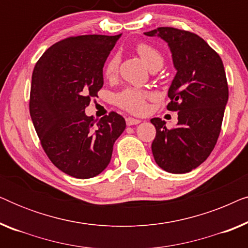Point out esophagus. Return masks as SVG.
<instances>
[{"label": "esophagus", "mask_w": 248, "mask_h": 248, "mask_svg": "<svg viewBox=\"0 0 248 248\" xmlns=\"http://www.w3.org/2000/svg\"><path fill=\"white\" fill-rule=\"evenodd\" d=\"M125 121H126V125L127 126H131V125H135V124H139L140 123V120H137V118H133V117H126L125 118Z\"/></svg>", "instance_id": "esophagus-1"}]
</instances>
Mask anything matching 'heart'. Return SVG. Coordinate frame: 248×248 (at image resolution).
Returning <instances> with one entry per match:
<instances>
[{
    "label": "heart",
    "instance_id": "b5f03b06",
    "mask_svg": "<svg viewBox=\"0 0 248 248\" xmlns=\"http://www.w3.org/2000/svg\"><path fill=\"white\" fill-rule=\"evenodd\" d=\"M135 52L139 54L142 61L147 64L149 69H159L164 63V56L159 49L151 44L141 42L135 45ZM120 57L111 56L107 61L104 67V74L107 79H114L118 73ZM154 98V94L148 90L138 89V88H126L116 96V104L123 109L133 114H142L147 110V101Z\"/></svg>",
    "mask_w": 248,
    "mask_h": 248
}]
</instances>
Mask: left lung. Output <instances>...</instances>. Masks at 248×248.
Wrapping results in <instances>:
<instances>
[{
  "mask_svg": "<svg viewBox=\"0 0 248 248\" xmlns=\"http://www.w3.org/2000/svg\"><path fill=\"white\" fill-rule=\"evenodd\" d=\"M168 43L177 73L168 90L167 109L178 111L177 126L155 117L152 154L160 168L184 174L206 160L218 141L228 101V82L219 54L187 30L159 27L144 32Z\"/></svg>",
  "mask_w": 248,
  "mask_h": 248,
  "instance_id": "1",
  "label": "left lung"
}]
</instances>
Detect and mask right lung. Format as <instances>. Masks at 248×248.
Masks as SVG:
<instances>
[{"instance_id":"obj_1","label":"right lung","mask_w":248,"mask_h":248,"mask_svg":"<svg viewBox=\"0 0 248 248\" xmlns=\"http://www.w3.org/2000/svg\"><path fill=\"white\" fill-rule=\"evenodd\" d=\"M121 35L71 36L50 46L33 67L29 111L40 144L60 170L91 178L109 164L125 120L84 113L104 86L103 67Z\"/></svg>"}]
</instances>
